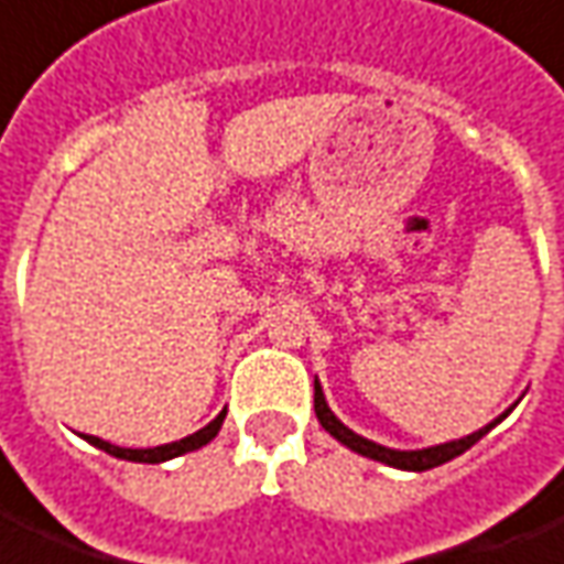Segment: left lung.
Instances as JSON below:
<instances>
[{
	"instance_id": "8db88e82",
	"label": "left lung",
	"mask_w": 564,
	"mask_h": 564,
	"mask_svg": "<svg viewBox=\"0 0 564 564\" xmlns=\"http://www.w3.org/2000/svg\"><path fill=\"white\" fill-rule=\"evenodd\" d=\"M314 412H317V421L323 424V431L333 433L338 443H345L350 452H357V455H364V458H372V460H381V464H391V467H400V470H431V467H440V464H446V460L458 458L464 455L467 448L479 443L482 436H486L498 421L510 412H503L501 419H495L491 424H486L482 431L470 433V436H460V440H452V443H443V446H431V448H419V452H397V448H388V446H378L372 440H364L360 433H354L350 427H345L341 421L333 415V409L326 405V397L321 391V381H314Z\"/></svg>"
}]
</instances>
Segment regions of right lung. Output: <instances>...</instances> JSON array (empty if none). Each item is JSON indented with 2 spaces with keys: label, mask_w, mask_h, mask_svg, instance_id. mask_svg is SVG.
I'll list each match as a JSON object with an SVG mask.
<instances>
[{
  "label": "right lung",
  "mask_w": 564,
  "mask_h": 564,
  "mask_svg": "<svg viewBox=\"0 0 564 564\" xmlns=\"http://www.w3.org/2000/svg\"><path fill=\"white\" fill-rule=\"evenodd\" d=\"M223 421H226V409H223V412H219L207 427H200L198 433H192V436L180 440V443H167V446H155V448H121V446H112V443H106V440H100V436H85V440H88L90 446L104 448V452H109V455H116V458L140 460V464H161V460L180 458V455H186V452H195V448L207 446L216 433H219Z\"/></svg>",
  "instance_id": "1"
}]
</instances>
